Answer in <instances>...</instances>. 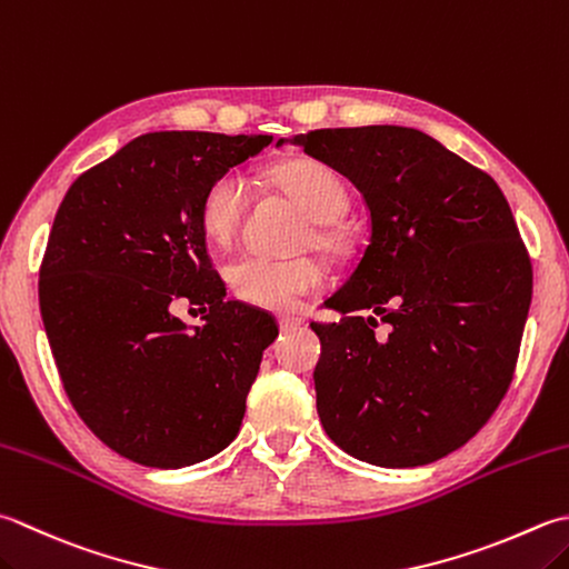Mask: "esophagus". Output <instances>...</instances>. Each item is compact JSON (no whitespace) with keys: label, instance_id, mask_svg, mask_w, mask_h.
Masks as SVG:
<instances>
[{"label":"esophagus","instance_id":"obj_1","mask_svg":"<svg viewBox=\"0 0 569 569\" xmlns=\"http://www.w3.org/2000/svg\"><path fill=\"white\" fill-rule=\"evenodd\" d=\"M303 318H300V316H281V318H278V326H281V330L283 332H288V330H296V328H300V326H303Z\"/></svg>","mask_w":569,"mask_h":569}]
</instances>
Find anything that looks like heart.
Returning <instances> with one entry per match:
<instances>
[{
	"mask_svg": "<svg viewBox=\"0 0 569 569\" xmlns=\"http://www.w3.org/2000/svg\"><path fill=\"white\" fill-rule=\"evenodd\" d=\"M273 180L313 221L308 239H313L320 249L338 251L342 233L330 221H336L348 207V189L338 172L316 160H296L278 167ZM247 209L249 182L239 172H224L207 187L199 204V227L211 243L227 247L237 237ZM227 281L231 291L251 306L288 310L303 296L318 291L326 283V273L306 256L271 259L263 253H241L227 266Z\"/></svg>",
	"mask_w": 569,
	"mask_h": 569,
	"instance_id": "heart-1",
	"label": "heart"
}]
</instances>
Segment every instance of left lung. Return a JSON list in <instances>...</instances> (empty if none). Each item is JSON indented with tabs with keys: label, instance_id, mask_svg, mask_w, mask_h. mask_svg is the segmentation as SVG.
<instances>
[{
	"label": "left lung",
	"instance_id": "8db88e82",
	"mask_svg": "<svg viewBox=\"0 0 569 569\" xmlns=\"http://www.w3.org/2000/svg\"><path fill=\"white\" fill-rule=\"evenodd\" d=\"M278 142L348 177L370 209V243L322 303L342 318L310 322L322 429L385 469L463 447L508 392L532 296L500 187L415 128H326ZM377 319L390 326L387 341L373 338Z\"/></svg>",
	"mask_w": 569,
	"mask_h": 569
}]
</instances>
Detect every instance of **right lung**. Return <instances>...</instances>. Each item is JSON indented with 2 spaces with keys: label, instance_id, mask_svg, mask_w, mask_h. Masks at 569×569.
<instances>
[{
  "label": "right lung",
  "instance_id": "obj_1",
  "mask_svg": "<svg viewBox=\"0 0 569 569\" xmlns=\"http://www.w3.org/2000/svg\"><path fill=\"white\" fill-rule=\"evenodd\" d=\"M271 136L164 130L69 187L39 278L43 330L78 417L126 459L182 469L239 433L276 320L227 298L199 204ZM180 299L206 316L187 327Z\"/></svg>",
  "mask_w": 569,
  "mask_h": 569
}]
</instances>
